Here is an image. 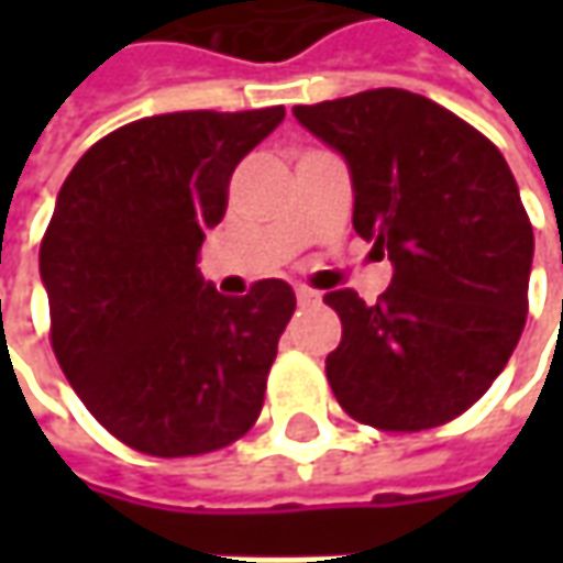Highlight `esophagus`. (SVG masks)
<instances>
[{"label":"esophagus","instance_id":"obj_1","mask_svg":"<svg viewBox=\"0 0 563 563\" xmlns=\"http://www.w3.org/2000/svg\"><path fill=\"white\" fill-rule=\"evenodd\" d=\"M294 294H297V303H300V307H313V303L322 300V294L313 291V288H307V285H297Z\"/></svg>","mask_w":563,"mask_h":563}]
</instances>
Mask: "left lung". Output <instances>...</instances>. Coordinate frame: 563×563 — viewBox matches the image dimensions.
<instances>
[{
  "label": "left lung",
  "instance_id": "obj_1",
  "mask_svg": "<svg viewBox=\"0 0 563 563\" xmlns=\"http://www.w3.org/2000/svg\"><path fill=\"white\" fill-rule=\"evenodd\" d=\"M344 156L354 231L388 253L376 303L341 288V344L325 357L338 404L385 432L461 417L514 354L532 269V225L498 146L439 102L378 87L294 106Z\"/></svg>",
  "mask_w": 563,
  "mask_h": 563
}]
</instances>
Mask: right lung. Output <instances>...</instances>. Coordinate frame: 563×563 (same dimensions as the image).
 Listing matches in <instances>:
<instances>
[{"label":"right lung","instance_id":"right-lung-1","mask_svg":"<svg viewBox=\"0 0 563 563\" xmlns=\"http://www.w3.org/2000/svg\"><path fill=\"white\" fill-rule=\"evenodd\" d=\"M285 109L168 112L93 143L55 200L40 244L53 351L77 398L153 457L219 451L256 422L294 291L244 297L197 269L238 163Z\"/></svg>","mask_w":563,"mask_h":563}]
</instances>
